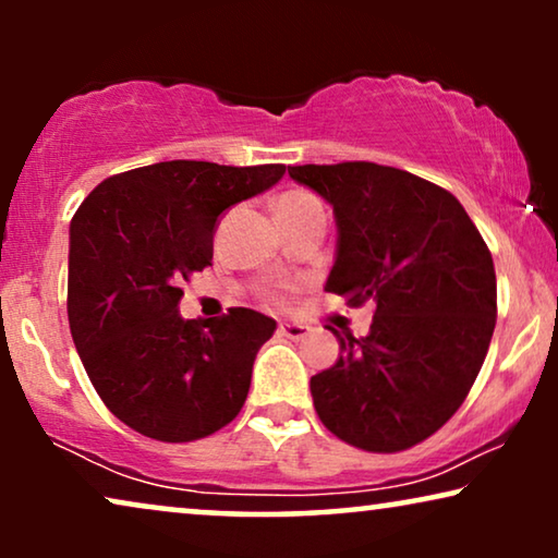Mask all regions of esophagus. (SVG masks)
Returning <instances> with one entry per match:
<instances>
[{"instance_id":"1","label":"esophagus","mask_w":558,"mask_h":558,"mask_svg":"<svg viewBox=\"0 0 558 558\" xmlns=\"http://www.w3.org/2000/svg\"><path fill=\"white\" fill-rule=\"evenodd\" d=\"M279 335H284L289 340H304L310 335V325L304 323H281Z\"/></svg>"}]
</instances>
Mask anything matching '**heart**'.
I'll list each match as a JSON object with an SVG mask.
<instances>
[{"mask_svg": "<svg viewBox=\"0 0 558 558\" xmlns=\"http://www.w3.org/2000/svg\"><path fill=\"white\" fill-rule=\"evenodd\" d=\"M289 195H307V193H287L284 197ZM264 296L269 300L271 304H284L287 296H289V284H271L264 289Z\"/></svg>", "mask_w": 558, "mask_h": 558, "instance_id": "obj_1", "label": "heart"}]
</instances>
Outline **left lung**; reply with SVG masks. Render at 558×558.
<instances>
[{
	"mask_svg": "<svg viewBox=\"0 0 558 558\" xmlns=\"http://www.w3.org/2000/svg\"><path fill=\"white\" fill-rule=\"evenodd\" d=\"M332 205L338 248L325 289L373 302L365 338L310 380L317 416L365 452H401L441 429L468 399L498 315L493 256L460 201L376 162L289 167Z\"/></svg>",
	"mask_w": 558,
	"mask_h": 558,
	"instance_id": "8db88e82",
	"label": "left lung"
}]
</instances>
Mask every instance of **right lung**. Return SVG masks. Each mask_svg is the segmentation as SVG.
I'll list each match as a JSON object with an SVG mask.
<instances>
[{"instance_id":"1","label":"right lung","mask_w":558,"mask_h":558,"mask_svg":"<svg viewBox=\"0 0 558 558\" xmlns=\"http://www.w3.org/2000/svg\"><path fill=\"white\" fill-rule=\"evenodd\" d=\"M284 170L172 159L113 174L75 210V350L106 409L144 437L193 441L239 416L277 323L246 307L182 319L180 281L210 264L218 218L277 185Z\"/></svg>"}]
</instances>
